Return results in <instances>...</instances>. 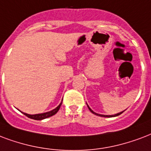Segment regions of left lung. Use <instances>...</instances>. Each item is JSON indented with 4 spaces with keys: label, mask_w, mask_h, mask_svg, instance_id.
Returning <instances> with one entry per match:
<instances>
[{
    "label": "left lung",
    "mask_w": 151,
    "mask_h": 151,
    "mask_svg": "<svg viewBox=\"0 0 151 151\" xmlns=\"http://www.w3.org/2000/svg\"><path fill=\"white\" fill-rule=\"evenodd\" d=\"M87 106H88V105H87ZM88 109L90 110V111H91V112H92V113H93V114H95V115H96V116H102V117H114V116H119V115L122 114L124 111H122V112H119V113H117V114H116V115H112V116H104V115H101V114L96 113V112H94V111H93V110H92V109H91L90 108H89V107H88Z\"/></svg>",
    "instance_id": "obj_1"
}]
</instances>
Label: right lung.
<instances>
[{
  "instance_id": "add662e5",
  "label": "right lung",
  "mask_w": 151,
  "mask_h": 151,
  "mask_svg": "<svg viewBox=\"0 0 151 151\" xmlns=\"http://www.w3.org/2000/svg\"><path fill=\"white\" fill-rule=\"evenodd\" d=\"M62 103H63V101L61 102L60 104H59L56 109H55L54 110H52V111H48V112H45V113L41 114H35V115H29V114L24 113V114L26 116H27L28 118H31V119H35V120H42V119H47L48 117L52 116H54V115H55V114L57 113L58 111L60 109L61 105H62Z\"/></svg>"
}]
</instances>
